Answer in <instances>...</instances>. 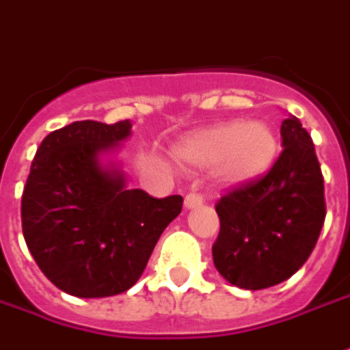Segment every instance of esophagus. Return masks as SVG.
<instances>
[{
    "label": "esophagus",
    "mask_w": 350,
    "mask_h": 350,
    "mask_svg": "<svg viewBox=\"0 0 350 350\" xmlns=\"http://www.w3.org/2000/svg\"><path fill=\"white\" fill-rule=\"evenodd\" d=\"M184 203H186L187 209H191V207H199L201 203H203V196L198 193V191H189L184 199Z\"/></svg>",
    "instance_id": "obj_1"
}]
</instances>
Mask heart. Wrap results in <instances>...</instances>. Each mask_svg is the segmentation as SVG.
I'll return each mask as SVG.
<instances>
[{"label": "heart", "mask_w": 350, "mask_h": 350, "mask_svg": "<svg viewBox=\"0 0 350 350\" xmlns=\"http://www.w3.org/2000/svg\"><path fill=\"white\" fill-rule=\"evenodd\" d=\"M277 152V137L265 124L226 122L193 133L178 147V157L193 166L217 164L228 184L261 176Z\"/></svg>", "instance_id": "obj_1"}]
</instances>
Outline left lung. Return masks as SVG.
I'll list each match as a JSON object with an SVG mask.
<instances>
[{"label": "left lung", "instance_id": "8db88e82", "mask_svg": "<svg viewBox=\"0 0 350 350\" xmlns=\"http://www.w3.org/2000/svg\"><path fill=\"white\" fill-rule=\"evenodd\" d=\"M281 145L267 172L226 189L215 205L221 221L215 267L247 291L291 279L310 258L325 221L323 174L312 137L295 116L281 124Z\"/></svg>", "mask_w": 350, "mask_h": 350}]
</instances>
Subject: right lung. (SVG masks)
Instances as JSON below:
<instances>
[{
    "mask_svg": "<svg viewBox=\"0 0 350 350\" xmlns=\"http://www.w3.org/2000/svg\"><path fill=\"white\" fill-rule=\"evenodd\" d=\"M129 122L81 120L46 135L21 199L23 236L40 271L67 295L103 298L137 283L182 196L126 189L98 152L129 135Z\"/></svg>",
    "mask_w": 350,
    "mask_h": 350,
    "instance_id": "right-lung-1",
    "label": "right lung"
}]
</instances>
